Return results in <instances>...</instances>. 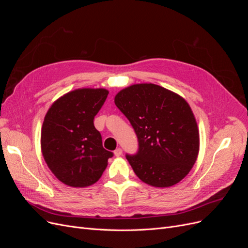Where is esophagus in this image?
<instances>
[{"label":"esophagus","mask_w":248,"mask_h":248,"mask_svg":"<svg viewBox=\"0 0 248 248\" xmlns=\"http://www.w3.org/2000/svg\"><path fill=\"white\" fill-rule=\"evenodd\" d=\"M122 149L121 148H118V149H116L115 151H114V155L116 156V157H119V156H121L122 155Z\"/></svg>","instance_id":"esophagus-1"}]
</instances>
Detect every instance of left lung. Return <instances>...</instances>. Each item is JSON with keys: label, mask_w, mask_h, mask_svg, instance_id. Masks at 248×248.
I'll return each mask as SVG.
<instances>
[{"label": "left lung", "mask_w": 248, "mask_h": 248, "mask_svg": "<svg viewBox=\"0 0 248 248\" xmlns=\"http://www.w3.org/2000/svg\"><path fill=\"white\" fill-rule=\"evenodd\" d=\"M115 104L129 120L139 140V151L126 158L142 182L170 187L184 179L200 150L198 123L187 101L154 84L121 90Z\"/></svg>", "instance_id": "left-lung-1"}]
</instances>
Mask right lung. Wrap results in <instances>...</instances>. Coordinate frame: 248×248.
<instances>
[{
  "instance_id": "obj_1",
  "label": "right lung",
  "mask_w": 248,
  "mask_h": 248,
  "mask_svg": "<svg viewBox=\"0 0 248 248\" xmlns=\"http://www.w3.org/2000/svg\"><path fill=\"white\" fill-rule=\"evenodd\" d=\"M107 89L82 88L64 94L48 108L41 128V152L58 180L88 187L100 179L112 153L102 147L94 117L108 97Z\"/></svg>"
}]
</instances>
